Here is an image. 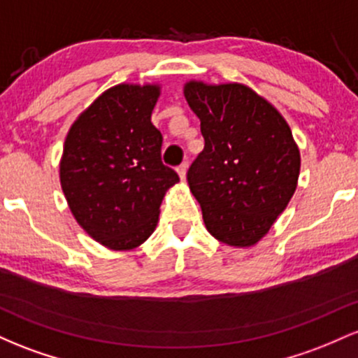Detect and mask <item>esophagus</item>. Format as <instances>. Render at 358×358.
Instances as JSON below:
<instances>
[{"mask_svg": "<svg viewBox=\"0 0 358 358\" xmlns=\"http://www.w3.org/2000/svg\"><path fill=\"white\" fill-rule=\"evenodd\" d=\"M187 163H182V165H180L178 168H176V171H178V175H180V178L182 180H185L187 178Z\"/></svg>", "mask_w": 358, "mask_h": 358, "instance_id": "1", "label": "esophagus"}]
</instances>
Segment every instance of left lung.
Listing matches in <instances>:
<instances>
[{"mask_svg":"<svg viewBox=\"0 0 358 358\" xmlns=\"http://www.w3.org/2000/svg\"><path fill=\"white\" fill-rule=\"evenodd\" d=\"M183 94L205 139L187 173L205 227L224 244L250 248L296 190L301 158L293 133L278 109L244 84L190 80Z\"/></svg>","mask_w":358,"mask_h":358,"instance_id":"obj_1","label":"left lung"}]
</instances>
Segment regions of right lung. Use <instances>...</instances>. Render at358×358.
I'll return each instance as SVG.
<instances>
[{"label": "right lung", "instance_id": "right-lung-1", "mask_svg": "<svg viewBox=\"0 0 358 358\" xmlns=\"http://www.w3.org/2000/svg\"><path fill=\"white\" fill-rule=\"evenodd\" d=\"M159 85L119 84L77 117L60 159V185L77 224L106 248L129 250L153 234L166 190L180 182L163 165L151 122Z\"/></svg>", "mask_w": 358, "mask_h": 358}]
</instances>
